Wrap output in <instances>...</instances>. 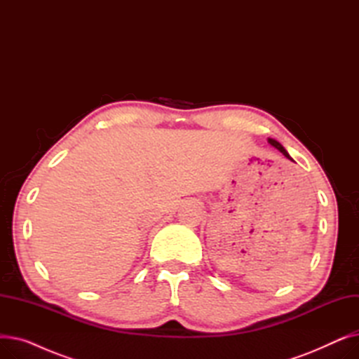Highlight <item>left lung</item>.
Listing matches in <instances>:
<instances>
[{
    "instance_id": "obj_1",
    "label": "left lung",
    "mask_w": 359,
    "mask_h": 359,
    "mask_svg": "<svg viewBox=\"0 0 359 359\" xmlns=\"http://www.w3.org/2000/svg\"><path fill=\"white\" fill-rule=\"evenodd\" d=\"M268 142H269V144H271L273 148H276L278 151H280V153L284 154V156H285V157H287L290 161H294V160H292V157L288 154V151H287L284 147H282V145H280V144H279L276 140H273V138H268Z\"/></svg>"
}]
</instances>
